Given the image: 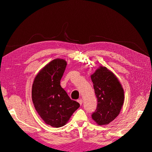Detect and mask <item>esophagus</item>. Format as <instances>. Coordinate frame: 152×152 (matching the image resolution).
Listing matches in <instances>:
<instances>
[{"instance_id":"esophagus-1","label":"esophagus","mask_w":152,"mask_h":152,"mask_svg":"<svg viewBox=\"0 0 152 152\" xmlns=\"http://www.w3.org/2000/svg\"><path fill=\"white\" fill-rule=\"evenodd\" d=\"M78 102L80 103V105H82V104L83 101H82V99H78Z\"/></svg>"}]
</instances>
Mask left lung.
Masks as SVG:
<instances>
[{
    "mask_svg": "<svg viewBox=\"0 0 152 152\" xmlns=\"http://www.w3.org/2000/svg\"><path fill=\"white\" fill-rule=\"evenodd\" d=\"M97 98V107L91 115L99 125H108L119 114L124 102V91L119 80L106 66H100L91 75Z\"/></svg>",
    "mask_w": 152,
    "mask_h": 152,
    "instance_id": "1",
    "label": "left lung"
}]
</instances>
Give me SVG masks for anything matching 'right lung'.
Masks as SVG:
<instances>
[{
	"label": "right lung",
	"instance_id": "1",
	"mask_svg": "<svg viewBox=\"0 0 152 152\" xmlns=\"http://www.w3.org/2000/svg\"><path fill=\"white\" fill-rule=\"evenodd\" d=\"M66 64L59 58L50 61L37 74L32 86L35 110L46 124L56 128L65 125L80 107L60 85Z\"/></svg>",
	"mask_w": 152,
	"mask_h": 152
}]
</instances>
